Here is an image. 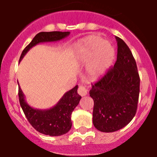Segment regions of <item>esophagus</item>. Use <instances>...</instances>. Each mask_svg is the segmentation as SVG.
Segmentation results:
<instances>
[{"label": "esophagus", "instance_id": "obj_1", "mask_svg": "<svg viewBox=\"0 0 157 157\" xmlns=\"http://www.w3.org/2000/svg\"><path fill=\"white\" fill-rule=\"evenodd\" d=\"M88 92V88H86V87L84 86H79L78 89V94H79L80 96H82V97L87 95Z\"/></svg>", "mask_w": 157, "mask_h": 157}]
</instances>
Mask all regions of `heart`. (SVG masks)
<instances>
[{
  "label": "heart",
  "mask_w": 157,
  "mask_h": 157,
  "mask_svg": "<svg viewBox=\"0 0 157 157\" xmlns=\"http://www.w3.org/2000/svg\"><path fill=\"white\" fill-rule=\"evenodd\" d=\"M77 59L82 63H90V75L98 79L106 73L115 58L114 47L98 35H90L79 40L75 45Z\"/></svg>",
  "instance_id": "heart-1"
}]
</instances>
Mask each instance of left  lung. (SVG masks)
Segmentation results:
<instances>
[{"instance_id":"1","label":"left lung","mask_w":157,"mask_h":157,"mask_svg":"<svg viewBox=\"0 0 157 157\" xmlns=\"http://www.w3.org/2000/svg\"><path fill=\"white\" fill-rule=\"evenodd\" d=\"M117 59L105 75L92 84L93 123L101 132H114L127 126L138 108L140 77L132 52L116 37Z\"/></svg>"}]
</instances>
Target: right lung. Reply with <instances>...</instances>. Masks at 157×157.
Segmentation results:
<instances>
[{
  "mask_svg": "<svg viewBox=\"0 0 157 157\" xmlns=\"http://www.w3.org/2000/svg\"><path fill=\"white\" fill-rule=\"evenodd\" d=\"M70 34V32L52 31L40 32L36 34L31 42L23 49L19 61L21 60L30 48L41 42L56 41L63 39ZM78 86H75L59 101L53 108L47 110L33 109L26 102L24 94L19 87V104L29 123L37 131L45 135L60 136L66 134L71 128L72 112L79 103L82 97L77 92Z\"/></svg>",
  "mask_w": 157,
  "mask_h": 157,
  "instance_id": "right-lung-1",
  "label": "right lung"
}]
</instances>
